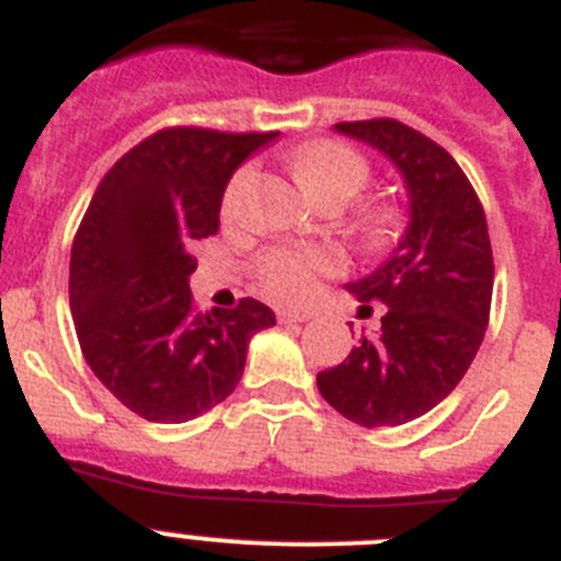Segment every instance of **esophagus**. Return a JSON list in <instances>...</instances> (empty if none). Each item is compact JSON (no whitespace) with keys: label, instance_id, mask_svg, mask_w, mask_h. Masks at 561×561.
I'll list each match as a JSON object with an SVG mask.
<instances>
[{"label":"esophagus","instance_id":"obj_1","mask_svg":"<svg viewBox=\"0 0 561 561\" xmlns=\"http://www.w3.org/2000/svg\"><path fill=\"white\" fill-rule=\"evenodd\" d=\"M277 320H280V323H304V320H309V314L297 309H280L277 311Z\"/></svg>","mask_w":561,"mask_h":561}]
</instances>
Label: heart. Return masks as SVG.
<instances>
[{"label": "heart", "mask_w": 561, "mask_h": 561, "mask_svg": "<svg viewBox=\"0 0 561 561\" xmlns=\"http://www.w3.org/2000/svg\"><path fill=\"white\" fill-rule=\"evenodd\" d=\"M295 173L300 185L314 196L320 205L323 202H345L359 196L362 187L368 185L370 168L368 162L362 160L359 153L351 151L348 146L331 140H320L306 146L304 151L297 153ZM250 180V168L238 171L232 176L230 187H227L225 207H232L238 199L241 187ZM396 227V213L393 210H379L370 216V236L385 238ZM336 270V257L331 252H272L264 257L261 264V284L264 291L275 300H306L314 291L317 275H329Z\"/></svg>", "instance_id": "b5f03b06"}]
</instances>
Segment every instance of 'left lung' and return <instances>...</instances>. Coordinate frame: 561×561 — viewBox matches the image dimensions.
<instances>
[{
    "mask_svg": "<svg viewBox=\"0 0 561 561\" xmlns=\"http://www.w3.org/2000/svg\"><path fill=\"white\" fill-rule=\"evenodd\" d=\"M334 131L399 171L408 227L374 272L345 284L359 304L388 306L381 331L317 374V388L359 427H399L447 399L472 365L492 306V241L472 185L438 142L399 121L336 123Z\"/></svg>",
    "mask_w": 561,
    "mask_h": 561,
    "instance_id": "left-lung-1",
    "label": "left lung"
}]
</instances>
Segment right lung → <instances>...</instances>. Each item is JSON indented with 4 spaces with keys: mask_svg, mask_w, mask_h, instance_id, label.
Here are the masks:
<instances>
[{
    "mask_svg": "<svg viewBox=\"0 0 561 561\" xmlns=\"http://www.w3.org/2000/svg\"><path fill=\"white\" fill-rule=\"evenodd\" d=\"M270 134L165 128L103 176L69 257V309L92 374L131 413L182 424L236 390L247 348L275 325L270 306L199 314L193 241L219 232L227 182Z\"/></svg>",
    "mask_w": 561,
    "mask_h": 561,
    "instance_id": "right-lung-1",
    "label": "right lung"
}]
</instances>
